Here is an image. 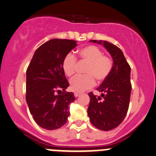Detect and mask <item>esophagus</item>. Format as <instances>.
Here are the masks:
<instances>
[{"mask_svg": "<svg viewBox=\"0 0 156 156\" xmlns=\"http://www.w3.org/2000/svg\"><path fill=\"white\" fill-rule=\"evenodd\" d=\"M80 95H81V93H79V92H74V96L76 97V98L80 96Z\"/></svg>", "mask_w": 156, "mask_h": 156, "instance_id": "34e87169", "label": "esophagus"}]
</instances>
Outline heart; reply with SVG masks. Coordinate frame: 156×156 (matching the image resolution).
Segmentation results:
<instances>
[{"mask_svg":"<svg viewBox=\"0 0 156 156\" xmlns=\"http://www.w3.org/2000/svg\"><path fill=\"white\" fill-rule=\"evenodd\" d=\"M80 60L87 63L83 76H76L70 80L72 91L82 92L92 88L94 80L102 83L108 76L113 68V62L108 56H103L100 48L94 45H88L78 51ZM76 60L72 53H68L62 61V69L65 74L71 76L74 73Z\"/></svg>","mask_w":156,"mask_h":156,"instance_id":"b5f03b06","label":"heart"}]
</instances>
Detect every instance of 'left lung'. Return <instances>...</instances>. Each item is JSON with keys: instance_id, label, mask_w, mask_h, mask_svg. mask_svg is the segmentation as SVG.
Listing matches in <instances>:
<instances>
[{"instance_id": "obj_1", "label": "left lung", "mask_w": 156, "mask_h": 156, "mask_svg": "<svg viewBox=\"0 0 156 156\" xmlns=\"http://www.w3.org/2000/svg\"><path fill=\"white\" fill-rule=\"evenodd\" d=\"M90 41L103 44L113 58L111 73L97 89L101 92V96L97 97L92 92L88 94L90 121L99 129L109 131L122 123L128 112L132 91L131 68L116 45L101 40Z\"/></svg>"}]
</instances>
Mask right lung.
I'll return each instance as SVG.
<instances>
[{"label":"right lung","instance_id":"add662e5","mask_svg":"<svg viewBox=\"0 0 156 156\" xmlns=\"http://www.w3.org/2000/svg\"><path fill=\"white\" fill-rule=\"evenodd\" d=\"M76 41L54 38L39 47L27 70L26 100L33 118L48 130L60 128L70 115L75 100L62 69L63 58L76 48Z\"/></svg>","mask_w":156,"mask_h":156}]
</instances>
